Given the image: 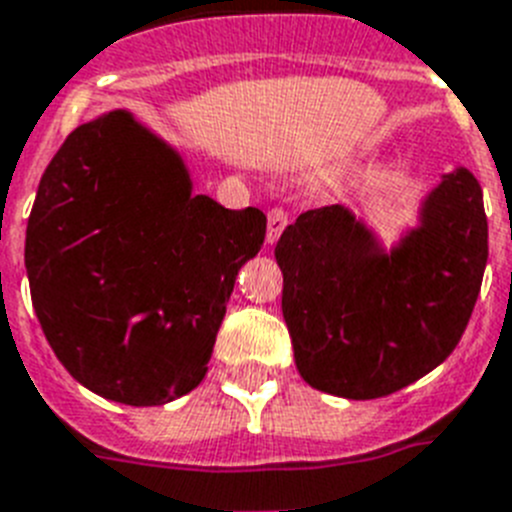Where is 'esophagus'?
<instances>
[{
  "instance_id": "1",
  "label": "esophagus",
  "mask_w": 512,
  "mask_h": 512,
  "mask_svg": "<svg viewBox=\"0 0 512 512\" xmlns=\"http://www.w3.org/2000/svg\"><path fill=\"white\" fill-rule=\"evenodd\" d=\"M288 226V213L283 208H273L268 213V242H278V237L283 234V229Z\"/></svg>"
}]
</instances>
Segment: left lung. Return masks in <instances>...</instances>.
<instances>
[{"instance_id": "left-lung-1", "label": "left lung", "mask_w": 512, "mask_h": 512, "mask_svg": "<svg viewBox=\"0 0 512 512\" xmlns=\"http://www.w3.org/2000/svg\"><path fill=\"white\" fill-rule=\"evenodd\" d=\"M275 260L301 379L335 397H386L464 335L487 265L482 188L464 167L443 175L391 250L345 206L314 208L286 226Z\"/></svg>"}]
</instances>
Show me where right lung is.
<instances>
[{
  "label": "right lung",
  "mask_w": 512,
  "mask_h": 512,
  "mask_svg": "<svg viewBox=\"0 0 512 512\" xmlns=\"http://www.w3.org/2000/svg\"><path fill=\"white\" fill-rule=\"evenodd\" d=\"M265 224L260 208L193 195L180 154L126 110L82 123L43 172L25 234L48 345L113 402L154 407L188 394Z\"/></svg>",
  "instance_id": "right-lung-1"
}]
</instances>
